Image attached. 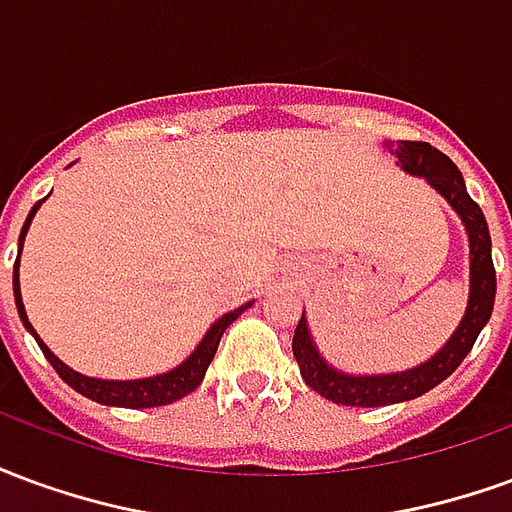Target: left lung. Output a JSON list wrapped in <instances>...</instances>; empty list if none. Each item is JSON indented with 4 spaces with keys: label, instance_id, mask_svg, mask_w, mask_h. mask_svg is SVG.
<instances>
[{
    "label": "left lung",
    "instance_id": "1",
    "mask_svg": "<svg viewBox=\"0 0 512 512\" xmlns=\"http://www.w3.org/2000/svg\"><path fill=\"white\" fill-rule=\"evenodd\" d=\"M386 147L395 153L400 167L406 169L408 175L428 180L430 186L450 202L452 211L461 216L466 235H469V304L458 329L441 345L439 354H433L428 362L411 370L386 373V376H351L329 365L312 343L310 326L301 315L296 334H293V356L301 367V378L318 395L340 406H389V403H403V400H414L430 392L433 386H439L444 378L458 370L466 354L472 351L477 334L483 332V326L494 312L496 271L491 260V235H488V222L480 205L466 191L461 169L428 142L403 139V142H386Z\"/></svg>",
    "mask_w": 512,
    "mask_h": 512
}]
</instances>
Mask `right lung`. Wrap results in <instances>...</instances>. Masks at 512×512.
Listing matches in <instances>:
<instances>
[{"label":"right lung","mask_w":512,"mask_h":512,"mask_svg":"<svg viewBox=\"0 0 512 512\" xmlns=\"http://www.w3.org/2000/svg\"><path fill=\"white\" fill-rule=\"evenodd\" d=\"M43 202V200H40ZM40 202L32 205V211H29L27 222L21 227V235H18V255H21V246H24V235H27L29 224H32V216L38 213ZM13 293H16V307L18 315H21V321L27 326V332H32V337L38 340L40 351L43 356L49 359L51 367L60 373V378L68 386H73L79 395L90 397L95 403H104V406H120V408H153V406H167V403H175L180 397H186L189 392H194L200 381L205 378V370L211 365L213 354H216V348H219V340H222L224 329L230 326V323L241 315V312L252 304H244V307H238V310L227 312L222 315L219 321L213 323L208 334L202 337V343L191 351V356L186 362H180L175 370H169V373H161V376L153 378H136V381H106V378H90L82 376V373H76L71 367L60 362L57 356L51 354L49 345L43 343L38 337V332L32 329V323L27 318V310H24V301H21V285H18V257H16V266H13Z\"/></svg>","instance_id":"add662e5"}]
</instances>
